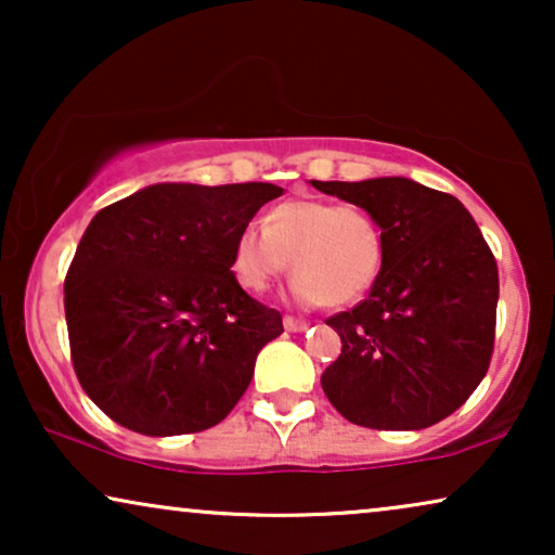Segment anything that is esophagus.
<instances>
[{"label": "esophagus", "mask_w": 555, "mask_h": 555, "mask_svg": "<svg viewBox=\"0 0 555 555\" xmlns=\"http://www.w3.org/2000/svg\"><path fill=\"white\" fill-rule=\"evenodd\" d=\"M283 325H285V331H291V333H300V331H306V328H308V321H300V318L285 315V318H283Z\"/></svg>", "instance_id": "esophagus-1"}]
</instances>
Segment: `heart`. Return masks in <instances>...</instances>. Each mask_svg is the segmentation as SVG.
Segmentation results:
<instances>
[{
    "label": "heart",
    "mask_w": 555,
    "mask_h": 555,
    "mask_svg": "<svg viewBox=\"0 0 555 555\" xmlns=\"http://www.w3.org/2000/svg\"><path fill=\"white\" fill-rule=\"evenodd\" d=\"M382 257V227L369 209L295 196L264 211L262 230L242 227L232 242L230 272L242 291L262 295L291 260L295 300L340 308L371 291Z\"/></svg>",
    "instance_id": "obj_1"
}]
</instances>
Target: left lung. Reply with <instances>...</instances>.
Here are the masks:
<instances>
[{"label": "left lung", "mask_w": 555, "mask_h": 555, "mask_svg": "<svg viewBox=\"0 0 555 555\" xmlns=\"http://www.w3.org/2000/svg\"><path fill=\"white\" fill-rule=\"evenodd\" d=\"M382 227V270L366 300L328 323L340 356L325 397L369 429H424L465 404L495 346L498 262L452 194L404 177L318 181Z\"/></svg>", "instance_id": "obj_1"}]
</instances>
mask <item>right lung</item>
<instances>
[{"mask_svg": "<svg viewBox=\"0 0 555 555\" xmlns=\"http://www.w3.org/2000/svg\"><path fill=\"white\" fill-rule=\"evenodd\" d=\"M283 189L154 184L108 204L65 278L75 376L98 409L149 437L224 420L283 315L230 272L232 242Z\"/></svg>", "mask_w": 555, "mask_h": 555, "instance_id": "right-lung-1", "label": "right lung"}]
</instances>
